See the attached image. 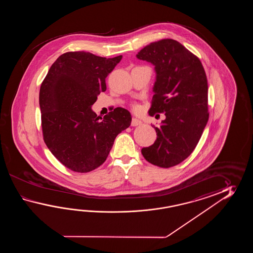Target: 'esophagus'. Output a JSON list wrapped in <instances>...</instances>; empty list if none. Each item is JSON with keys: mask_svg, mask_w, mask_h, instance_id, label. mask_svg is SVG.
I'll list each match as a JSON object with an SVG mask.
<instances>
[{"mask_svg": "<svg viewBox=\"0 0 253 253\" xmlns=\"http://www.w3.org/2000/svg\"><path fill=\"white\" fill-rule=\"evenodd\" d=\"M142 124V121L137 119H132V122H131V126H139Z\"/></svg>", "mask_w": 253, "mask_h": 253, "instance_id": "1", "label": "esophagus"}]
</instances>
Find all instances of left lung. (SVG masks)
Here are the masks:
<instances>
[{
    "label": "left lung",
    "mask_w": 253,
    "mask_h": 253,
    "mask_svg": "<svg viewBox=\"0 0 253 253\" xmlns=\"http://www.w3.org/2000/svg\"><path fill=\"white\" fill-rule=\"evenodd\" d=\"M136 58L155 66L151 116L165 113L153 145L142 148L146 161L163 168L186 159L208 122V83L200 59L181 43L164 39L142 48Z\"/></svg>",
    "instance_id": "left-lung-1"
}]
</instances>
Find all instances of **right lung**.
<instances>
[{
  "label": "right lung",
  "instance_id": "obj_1",
  "mask_svg": "<svg viewBox=\"0 0 253 253\" xmlns=\"http://www.w3.org/2000/svg\"><path fill=\"white\" fill-rule=\"evenodd\" d=\"M121 59L122 55L107 59L85 51L67 52L56 59L42 83L43 139L52 155L74 172L100 167L117 135L131 124L125 108H115L103 119L91 109Z\"/></svg>",
  "mask_w": 253,
  "mask_h": 253
}]
</instances>
